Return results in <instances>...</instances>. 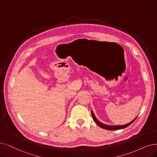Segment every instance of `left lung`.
Listing matches in <instances>:
<instances>
[{
    "label": "left lung",
    "mask_w": 157,
    "mask_h": 157,
    "mask_svg": "<svg viewBox=\"0 0 157 157\" xmlns=\"http://www.w3.org/2000/svg\"><path fill=\"white\" fill-rule=\"evenodd\" d=\"M91 115H92V117H93V119L94 120V121L95 122V123L98 125V126L99 127H100L101 128H103V129H108V130H118V129H124V128H126L127 127H128L129 125H131V124H132L135 121V119L136 118V117L133 119V120L126 124H124V125H119V126H117V125H113V126H109V125H106V124H104L102 122H100L98 119L96 118V117L95 116V115H94V113L93 111L91 110Z\"/></svg>",
    "instance_id": "1"
}]
</instances>
